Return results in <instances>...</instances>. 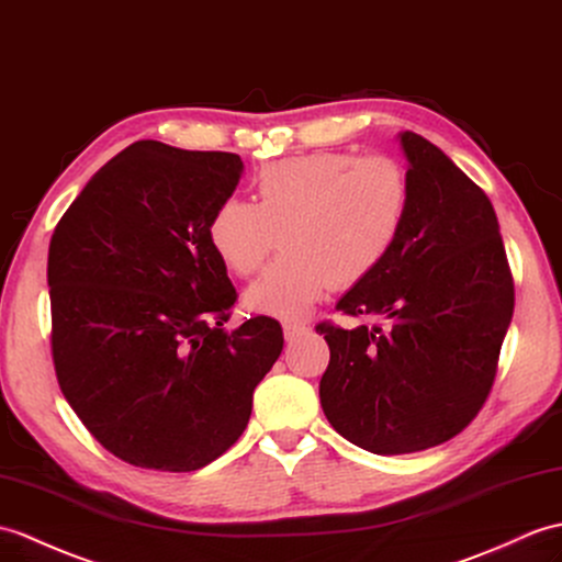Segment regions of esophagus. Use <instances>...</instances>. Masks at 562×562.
I'll list each match as a JSON object with an SVG mask.
<instances>
[{
  "instance_id": "esophagus-1",
  "label": "esophagus",
  "mask_w": 562,
  "mask_h": 562,
  "mask_svg": "<svg viewBox=\"0 0 562 562\" xmlns=\"http://www.w3.org/2000/svg\"><path fill=\"white\" fill-rule=\"evenodd\" d=\"M282 330H284V340L286 342H294L299 337H304L308 333V328L304 323H294V321H286L282 323Z\"/></svg>"
}]
</instances>
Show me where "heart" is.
Returning a JSON list of instances; mask_svg holds the SVG:
<instances>
[{"mask_svg":"<svg viewBox=\"0 0 562 562\" xmlns=\"http://www.w3.org/2000/svg\"><path fill=\"white\" fill-rule=\"evenodd\" d=\"M412 184L387 155L316 150L268 162L254 177V205L225 199L207 220V244L234 276L249 278L276 249L284 254L246 290V306L302 318L333 286L371 278L395 251Z\"/></svg>","mask_w":562,"mask_h":562,"instance_id":"1","label":"heart"}]
</instances>
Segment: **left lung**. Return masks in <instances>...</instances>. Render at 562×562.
<instances>
[{"label":"left lung","instance_id":"1","mask_svg":"<svg viewBox=\"0 0 562 562\" xmlns=\"http://www.w3.org/2000/svg\"><path fill=\"white\" fill-rule=\"evenodd\" d=\"M412 205L395 251L337 302L375 323H318L321 407L375 454L440 446L474 422L498 371L515 282L488 195L419 134H400Z\"/></svg>","mask_w":562,"mask_h":562}]
</instances>
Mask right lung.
<instances>
[{"instance_id": "add662e5", "label": "right lung", "mask_w": 562, "mask_h": 562, "mask_svg": "<svg viewBox=\"0 0 562 562\" xmlns=\"http://www.w3.org/2000/svg\"><path fill=\"white\" fill-rule=\"evenodd\" d=\"M239 155L138 140L93 175L49 241L52 361L104 450L195 472L227 452L278 361V321L227 333L237 302L207 220L239 184Z\"/></svg>"}]
</instances>
